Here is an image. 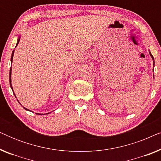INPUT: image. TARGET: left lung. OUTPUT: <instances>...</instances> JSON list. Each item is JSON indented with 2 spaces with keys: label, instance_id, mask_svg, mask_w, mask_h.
<instances>
[{
  "label": "left lung",
  "instance_id": "left-lung-1",
  "mask_svg": "<svg viewBox=\"0 0 161 161\" xmlns=\"http://www.w3.org/2000/svg\"><path fill=\"white\" fill-rule=\"evenodd\" d=\"M149 54H150V56H151V57H152V58H153V60H154V57L153 56V55L151 54V53H150V52H149ZM153 63H155V61H153Z\"/></svg>",
  "mask_w": 161,
  "mask_h": 161
}]
</instances>
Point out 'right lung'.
Masks as SVG:
<instances>
[{
	"mask_svg": "<svg viewBox=\"0 0 161 161\" xmlns=\"http://www.w3.org/2000/svg\"><path fill=\"white\" fill-rule=\"evenodd\" d=\"M19 42V38L18 39V41H17V45H18ZM17 45H16V46H17ZM14 50H13L12 54V57H11V61H12V60H13V56H14ZM11 74H12V67H11V69H10V71H9V83H10V86H11V88H12V83H11V82H12V80H11ZM12 91H13V89H12ZM24 109L27 110V111H29V110H28L27 108H24ZM47 114H49V113H47ZM39 115H42V114H39Z\"/></svg>",
	"mask_w": 161,
	"mask_h": 161,
	"instance_id": "obj_1",
	"label": "right lung"
}]
</instances>
